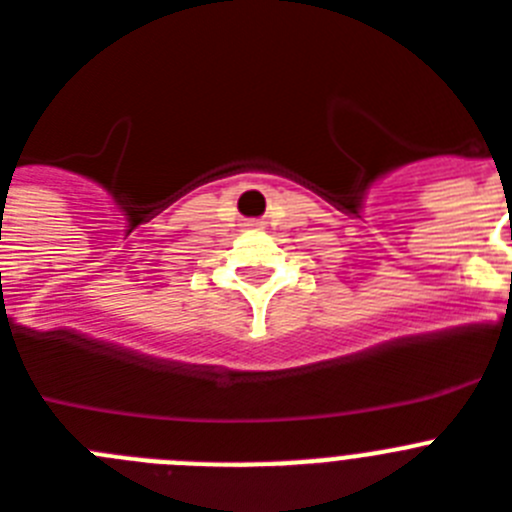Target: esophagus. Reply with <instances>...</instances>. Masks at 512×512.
I'll return each instance as SVG.
<instances>
[{
    "instance_id": "34e87169",
    "label": "esophagus",
    "mask_w": 512,
    "mask_h": 512,
    "mask_svg": "<svg viewBox=\"0 0 512 512\" xmlns=\"http://www.w3.org/2000/svg\"><path fill=\"white\" fill-rule=\"evenodd\" d=\"M255 223H260V221H252V223H249V226H255Z\"/></svg>"
}]
</instances>
